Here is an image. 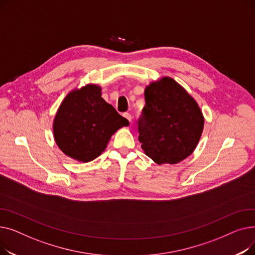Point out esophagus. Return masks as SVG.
Instances as JSON below:
<instances>
[{"mask_svg": "<svg viewBox=\"0 0 255 255\" xmlns=\"http://www.w3.org/2000/svg\"><path fill=\"white\" fill-rule=\"evenodd\" d=\"M123 117L126 118V119L129 121V122H131V121H132V117H131V115H130L129 113H124V114H123Z\"/></svg>", "mask_w": 255, "mask_h": 255, "instance_id": "esophagus-1", "label": "esophagus"}]
</instances>
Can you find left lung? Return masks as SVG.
<instances>
[{
    "mask_svg": "<svg viewBox=\"0 0 255 255\" xmlns=\"http://www.w3.org/2000/svg\"><path fill=\"white\" fill-rule=\"evenodd\" d=\"M138 140L157 164H176L192 154L204 130L196 101L175 79L163 77L144 90Z\"/></svg>",
    "mask_w": 255,
    "mask_h": 255,
    "instance_id": "obj_1",
    "label": "left lung"
}]
</instances>
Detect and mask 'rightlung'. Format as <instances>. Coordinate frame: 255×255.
Instances as JSON below:
<instances>
[{
  "label": "right lung",
  "mask_w": 255,
  "mask_h": 255,
  "mask_svg": "<svg viewBox=\"0 0 255 255\" xmlns=\"http://www.w3.org/2000/svg\"><path fill=\"white\" fill-rule=\"evenodd\" d=\"M128 120L101 97V88L87 85L70 92L53 120V136L62 152L77 161L89 162L106 148L114 133Z\"/></svg>",
  "instance_id": "right-lung-1"
}]
</instances>
